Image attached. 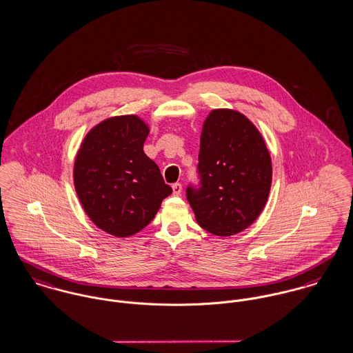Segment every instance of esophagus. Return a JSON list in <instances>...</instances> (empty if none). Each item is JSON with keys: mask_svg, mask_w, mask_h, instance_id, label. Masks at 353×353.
<instances>
[{"mask_svg": "<svg viewBox=\"0 0 353 353\" xmlns=\"http://www.w3.org/2000/svg\"><path fill=\"white\" fill-rule=\"evenodd\" d=\"M172 190H173V194H174V196H179V194H181L183 185H181L180 183H176V184H173V185H172Z\"/></svg>", "mask_w": 353, "mask_h": 353, "instance_id": "1", "label": "esophagus"}]
</instances>
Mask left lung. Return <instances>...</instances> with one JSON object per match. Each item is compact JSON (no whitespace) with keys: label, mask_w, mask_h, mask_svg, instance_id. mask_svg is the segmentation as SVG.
<instances>
[{"label":"left lung","mask_w":353,"mask_h":353,"mask_svg":"<svg viewBox=\"0 0 353 353\" xmlns=\"http://www.w3.org/2000/svg\"><path fill=\"white\" fill-rule=\"evenodd\" d=\"M197 172L200 187H188L187 199L205 231L235 235L261 215L272 187V159L263 137L242 112H210L200 137Z\"/></svg>","instance_id":"1"}]
</instances>
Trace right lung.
Instances as JSON below:
<instances>
[{
    "label": "right lung",
    "mask_w": 353,
    "mask_h": 353,
    "mask_svg": "<svg viewBox=\"0 0 353 353\" xmlns=\"http://www.w3.org/2000/svg\"><path fill=\"white\" fill-rule=\"evenodd\" d=\"M148 134L137 115L111 117L87 133L75 159L74 184L84 212L117 238L145 228L172 193L143 152Z\"/></svg>",
    "instance_id": "obj_1"
}]
</instances>
